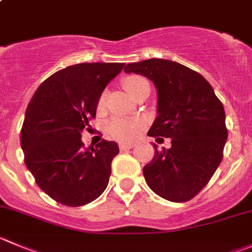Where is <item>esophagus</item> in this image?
Listing matches in <instances>:
<instances>
[{"label": "esophagus", "mask_w": 252, "mask_h": 252, "mask_svg": "<svg viewBox=\"0 0 252 252\" xmlns=\"http://www.w3.org/2000/svg\"><path fill=\"white\" fill-rule=\"evenodd\" d=\"M133 146H134L133 144H130V143H121V144H119V149H121V151L130 150Z\"/></svg>", "instance_id": "1"}]
</instances>
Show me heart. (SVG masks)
<instances>
[{
    "label": "heart",
    "instance_id": "b5f03b06",
    "mask_svg": "<svg viewBox=\"0 0 252 252\" xmlns=\"http://www.w3.org/2000/svg\"><path fill=\"white\" fill-rule=\"evenodd\" d=\"M148 84L145 79L140 76H130L128 79H126L124 81V89L126 90L129 94L131 97H134V94L139 91L143 85ZM106 92L102 94V96L99 97V107L103 106L104 102H106ZM141 126H143V122L139 121V119H134V121H126V119H113V121L109 123L108 126V131L112 136L119 139V140H130L134 136L138 134V131L140 130Z\"/></svg>",
    "mask_w": 252,
    "mask_h": 252
}]
</instances>
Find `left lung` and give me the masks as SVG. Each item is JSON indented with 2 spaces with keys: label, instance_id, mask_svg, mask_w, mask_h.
I'll return each instance as SVG.
<instances>
[{
  "label": "left lung",
  "instance_id": "8db88e82",
  "mask_svg": "<svg viewBox=\"0 0 252 252\" xmlns=\"http://www.w3.org/2000/svg\"><path fill=\"white\" fill-rule=\"evenodd\" d=\"M124 72L153 82L158 117L148 135L171 139L170 149L158 151L154 144L155 155L143 168L146 183L163 199L189 201L209 182L223 158L228 138L223 104L201 74L176 61L130 63Z\"/></svg>",
  "mask_w": 252,
  "mask_h": 252
}]
</instances>
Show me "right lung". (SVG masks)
<instances>
[{
  "mask_svg": "<svg viewBox=\"0 0 252 252\" xmlns=\"http://www.w3.org/2000/svg\"><path fill=\"white\" fill-rule=\"evenodd\" d=\"M123 63H84L46 79L32 97L21 131L24 162L36 185L54 201L80 207L98 198L108 185L118 144L102 140L84 148L81 133L96 117L107 85Z\"/></svg>",
  "mask_w": 252,
  "mask_h": 252,
  "instance_id": "1",
  "label": "right lung"
}]
</instances>
